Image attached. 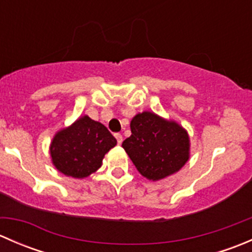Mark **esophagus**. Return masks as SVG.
Listing matches in <instances>:
<instances>
[{
  "label": "esophagus",
  "mask_w": 252,
  "mask_h": 252,
  "mask_svg": "<svg viewBox=\"0 0 252 252\" xmlns=\"http://www.w3.org/2000/svg\"><path fill=\"white\" fill-rule=\"evenodd\" d=\"M114 136H116V139H117V142H118V144L121 145V144H122V141H123V136H122V134L117 133V134H114Z\"/></svg>",
  "instance_id": "esophagus-1"
}]
</instances>
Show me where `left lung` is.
Segmentation results:
<instances>
[{"instance_id":"1","label":"left lung","mask_w":252,"mask_h":252,"mask_svg":"<svg viewBox=\"0 0 252 252\" xmlns=\"http://www.w3.org/2000/svg\"><path fill=\"white\" fill-rule=\"evenodd\" d=\"M130 130L122 146L139 173L149 180L177 173L189 159V135L177 122L145 111L131 119Z\"/></svg>"}]
</instances>
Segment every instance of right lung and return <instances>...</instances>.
Returning a JSON list of instances; mask_svg holds the SVG:
<instances>
[{"label":"right lung","mask_w":252,"mask_h":252,"mask_svg":"<svg viewBox=\"0 0 252 252\" xmlns=\"http://www.w3.org/2000/svg\"><path fill=\"white\" fill-rule=\"evenodd\" d=\"M116 145V138L103 124L83 116L56 133L50 155L61 173L81 179L97 171L105 155Z\"/></svg>","instance_id":"add662e5"}]
</instances>
